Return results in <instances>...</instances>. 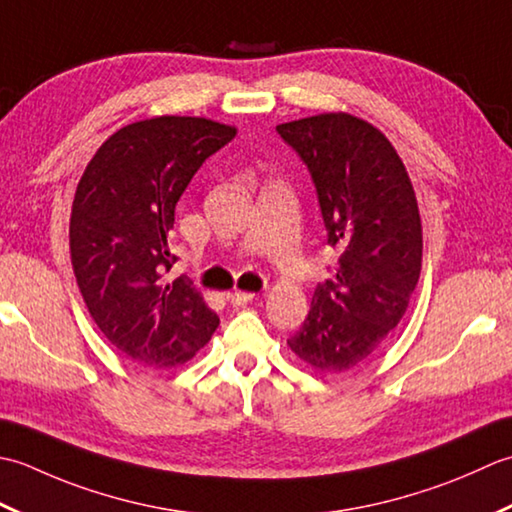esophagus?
I'll use <instances>...</instances> for the list:
<instances>
[{"label":"esophagus","instance_id":"1","mask_svg":"<svg viewBox=\"0 0 512 512\" xmlns=\"http://www.w3.org/2000/svg\"><path fill=\"white\" fill-rule=\"evenodd\" d=\"M256 298V294H252V291H229L227 294V300L232 302L234 307H245L247 302H252Z\"/></svg>","mask_w":512,"mask_h":512}]
</instances>
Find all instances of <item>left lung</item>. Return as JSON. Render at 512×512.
<instances>
[{"label":"left lung","mask_w":512,"mask_h":512,"mask_svg":"<svg viewBox=\"0 0 512 512\" xmlns=\"http://www.w3.org/2000/svg\"><path fill=\"white\" fill-rule=\"evenodd\" d=\"M316 183L336 274L318 285L289 349L318 371L340 373L387 340L422 269V221L400 154L373 123L349 112L276 125Z\"/></svg>","instance_id":"obj_1"}]
</instances>
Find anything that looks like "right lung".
Wrapping results in <instances>:
<instances>
[{"label":"right lung","mask_w":512,"mask_h":512,"mask_svg":"<svg viewBox=\"0 0 512 512\" xmlns=\"http://www.w3.org/2000/svg\"><path fill=\"white\" fill-rule=\"evenodd\" d=\"M236 137L205 117H163L123 125L83 170L70 214V256L83 302L103 336L145 367H179L218 327L201 291L165 283L168 234L185 187Z\"/></svg>","instance_id":"obj_1"}]
</instances>
